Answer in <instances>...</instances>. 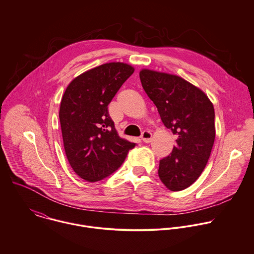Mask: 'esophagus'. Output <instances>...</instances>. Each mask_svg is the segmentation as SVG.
<instances>
[{"label": "esophagus", "mask_w": 254, "mask_h": 254, "mask_svg": "<svg viewBox=\"0 0 254 254\" xmlns=\"http://www.w3.org/2000/svg\"><path fill=\"white\" fill-rule=\"evenodd\" d=\"M141 139L143 142L145 143H150L151 140H152V133L150 131H144L142 133V136H141Z\"/></svg>", "instance_id": "1"}]
</instances>
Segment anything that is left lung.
<instances>
[{"instance_id":"1","label":"left lung","mask_w":254,"mask_h":254,"mask_svg":"<svg viewBox=\"0 0 254 254\" xmlns=\"http://www.w3.org/2000/svg\"><path fill=\"white\" fill-rule=\"evenodd\" d=\"M140 79L176 145L160 161L159 176L171 191L189 187L201 175L215 141V111L203 90L181 77L143 69Z\"/></svg>"}]
</instances>
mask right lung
Wrapping results in <instances>:
<instances>
[{
    "instance_id": "right-lung-1",
    "label": "right lung",
    "mask_w": 254,
    "mask_h": 254,
    "mask_svg": "<svg viewBox=\"0 0 254 254\" xmlns=\"http://www.w3.org/2000/svg\"><path fill=\"white\" fill-rule=\"evenodd\" d=\"M134 71L126 63H106L75 78L64 92L59 118L65 153L86 181L109 176L136 145L119 137L107 108Z\"/></svg>"
}]
</instances>
